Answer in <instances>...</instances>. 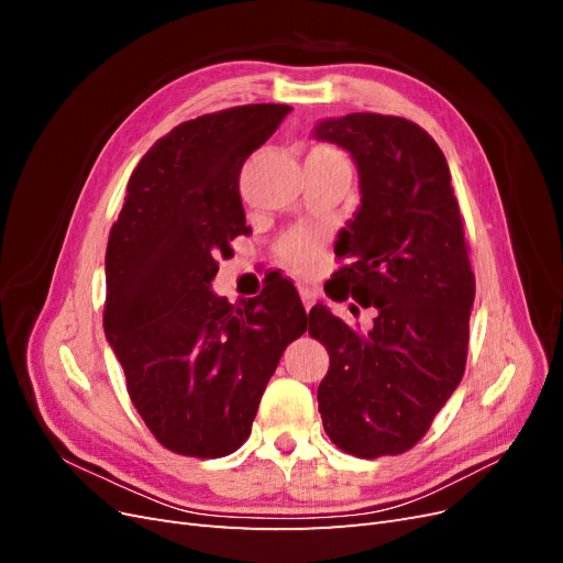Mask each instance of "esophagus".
<instances>
[{
    "mask_svg": "<svg viewBox=\"0 0 563 563\" xmlns=\"http://www.w3.org/2000/svg\"><path fill=\"white\" fill-rule=\"evenodd\" d=\"M300 298H302L305 310H310L312 308V300H314V294L310 291V288H300Z\"/></svg>",
    "mask_w": 563,
    "mask_h": 563,
    "instance_id": "34e87169",
    "label": "esophagus"
}]
</instances>
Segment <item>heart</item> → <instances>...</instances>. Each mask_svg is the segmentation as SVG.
Wrapping results in <instances>:
<instances>
[{
	"label": "heart",
	"instance_id": "obj_1",
	"mask_svg": "<svg viewBox=\"0 0 563 563\" xmlns=\"http://www.w3.org/2000/svg\"><path fill=\"white\" fill-rule=\"evenodd\" d=\"M319 152H333L329 147H317ZM317 242L312 240V236H291V240L286 242L284 246V255L286 261L296 265V267H308L314 263L317 258Z\"/></svg>",
	"mask_w": 563,
	"mask_h": 563
}]
</instances>
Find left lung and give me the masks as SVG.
<instances>
[{"label": "left lung", "mask_w": 563, "mask_h": 563, "mask_svg": "<svg viewBox=\"0 0 563 563\" xmlns=\"http://www.w3.org/2000/svg\"><path fill=\"white\" fill-rule=\"evenodd\" d=\"M360 168L362 207L338 234L343 291L373 308L362 333L327 305L310 335L329 350L319 413L333 444L356 457L399 455L430 430L465 373L474 272L444 152L404 117L352 112L317 124ZM352 312H360L350 305Z\"/></svg>", "instance_id": "8db88e82"}]
</instances>
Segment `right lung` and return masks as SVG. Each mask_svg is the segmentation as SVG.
I'll return each mask as SVG.
<instances>
[{"mask_svg":"<svg viewBox=\"0 0 563 563\" xmlns=\"http://www.w3.org/2000/svg\"><path fill=\"white\" fill-rule=\"evenodd\" d=\"M288 106H236L178 124L133 168L106 251L103 329L129 397L168 451L240 449L288 343L308 329L291 282L230 305L211 291L218 261L249 234L244 162Z\"/></svg>","mask_w":563,"mask_h":563,"instance_id":"right-lung-1","label":"right lung"}]
</instances>
